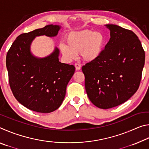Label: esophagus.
<instances>
[{
    "label": "esophagus",
    "mask_w": 149,
    "mask_h": 149,
    "mask_svg": "<svg viewBox=\"0 0 149 149\" xmlns=\"http://www.w3.org/2000/svg\"><path fill=\"white\" fill-rule=\"evenodd\" d=\"M75 67L76 70H81V65L79 64H75Z\"/></svg>",
    "instance_id": "34e87169"
}]
</instances>
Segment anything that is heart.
<instances>
[{"label":"heart","instance_id":"obj_1","mask_svg":"<svg viewBox=\"0 0 149 149\" xmlns=\"http://www.w3.org/2000/svg\"><path fill=\"white\" fill-rule=\"evenodd\" d=\"M67 45H60V51L64 57L72 60L80 54L85 62H93L101 56L104 48L106 37L102 31L91 29L72 32L66 38Z\"/></svg>","mask_w":149,"mask_h":149}]
</instances>
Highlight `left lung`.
I'll return each mask as SVG.
<instances>
[{
  "instance_id": "obj_1",
  "label": "left lung",
  "mask_w": 149,
  "mask_h": 149,
  "mask_svg": "<svg viewBox=\"0 0 149 149\" xmlns=\"http://www.w3.org/2000/svg\"><path fill=\"white\" fill-rule=\"evenodd\" d=\"M110 38L99 58L82 67L85 87L96 107L108 109L130 99L137 91L145 54L138 37L117 25H105Z\"/></svg>"
}]
</instances>
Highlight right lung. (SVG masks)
Returning a JSON list of instances; mask_svg holds the SVG:
<instances>
[{
	"instance_id": "right-lung-1",
	"label": "right lung",
	"mask_w": 149,
	"mask_h": 149,
	"mask_svg": "<svg viewBox=\"0 0 149 149\" xmlns=\"http://www.w3.org/2000/svg\"><path fill=\"white\" fill-rule=\"evenodd\" d=\"M61 26L48 25L17 37L6 55L9 84L16 100L28 109L50 113L62 104L67 85L75 72L74 65L59 61L55 47L49 56L39 58L31 51L36 37H56Z\"/></svg>"
}]
</instances>
